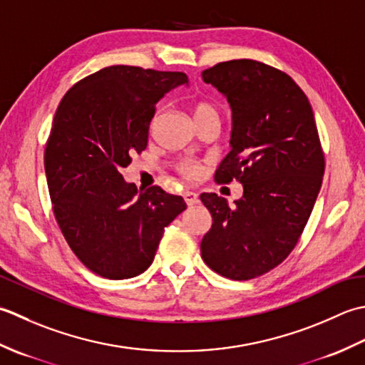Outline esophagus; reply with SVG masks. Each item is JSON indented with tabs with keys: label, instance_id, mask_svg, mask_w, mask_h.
Returning <instances> with one entry per match:
<instances>
[{
	"label": "esophagus",
	"instance_id": "esophagus-1",
	"mask_svg": "<svg viewBox=\"0 0 365 365\" xmlns=\"http://www.w3.org/2000/svg\"><path fill=\"white\" fill-rule=\"evenodd\" d=\"M182 197H184V200H185V203H187L189 206L195 205V203L198 202V193L193 192V190H185V192L182 193Z\"/></svg>",
	"mask_w": 365,
	"mask_h": 365
}]
</instances>
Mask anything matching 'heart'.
<instances>
[{"label":"heart","mask_w":365,"mask_h":365,"mask_svg":"<svg viewBox=\"0 0 365 365\" xmlns=\"http://www.w3.org/2000/svg\"><path fill=\"white\" fill-rule=\"evenodd\" d=\"M207 113H217L215 111L214 106H211L210 102H198L195 106V116H202V115H207ZM181 172L185 175V176H190V178H197L200 175V168L195 165V163L192 162H184L181 165Z\"/></svg>","instance_id":"1"}]
</instances>
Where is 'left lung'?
Instances as JSON below:
<instances>
[{"instance_id": "left-lung-1", "label": "left lung", "mask_w": 365, "mask_h": 365, "mask_svg": "<svg viewBox=\"0 0 365 365\" xmlns=\"http://www.w3.org/2000/svg\"><path fill=\"white\" fill-rule=\"evenodd\" d=\"M202 77L232 107V151L215 181L236 180L244 187L233 207L217 193L200 195L212 215L202 258L220 276L249 280L294 249L322 187L324 154L307 96L285 72L233 59Z\"/></svg>"}]
</instances>
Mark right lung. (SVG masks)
<instances>
[{"mask_svg": "<svg viewBox=\"0 0 365 365\" xmlns=\"http://www.w3.org/2000/svg\"><path fill=\"white\" fill-rule=\"evenodd\" d=\"M187 81L182 72L110 66L73 85L56 110L43 154L55 219L101 277L145 272L163 230L185 210L182 197L159 185L138 190L121 170L146 148L155 103Z\"/></svg>", "mask_w": 365, "mask_h": 365, "instance_id": "right-lung-1", "label": "right lung"}]
</instances>
